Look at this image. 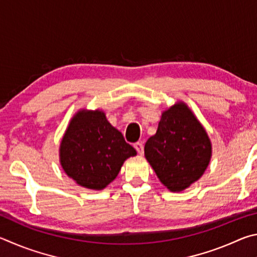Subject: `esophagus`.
<instances>
[{
    "label": "esophagus",
    "instance_id": "obj_1",
    "mask_svg": "<svg viewBox=\"0 0 257 257\" xmlns=\"http://www.w3.org/2000/svg\"><path fill=\"white\" fill-rule=\"evenodd\" d=\"M134 148L138 151L139 155H143V143L142 142H137L134 143Z\"/></svg>",
    "mask_w": 257,
    "mask_h": 257
}]
</instances>
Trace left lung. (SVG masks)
Instances as JSON below:
<instances>
[{
	"mask_svg": "<svg viewBox=\"0 0 257 257\" xmlns=\"http://www.w3.org/2000/svg\"><path fill=\"white\" fill-rule=\"evenodd\" d=\"M211 154L208 133L184 102L163 112L157 133L145 146L147 160L172 192H181L196 182L208 167Z\"/></svg>",
	"mask_w": 257,
	"mask_h": 257,
	"instance_id": "left-lung-1",
	"label": "left lung"
}]
</instances>
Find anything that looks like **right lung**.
<instances>
[{"label": "right lung", "instance_id": "obj_1", "mask_svg": "<svg viewBox=\"0 0 257 257\" xmlns=\"http://www.w3.org/2000/svg\"><path fill=\"white\" fill-rule=\"evenodd\" d=\"M137 155L101 110H79L60 146L62 168L80 186L100 191L118 175L124 161Z\"/></svg>", "mask_w": 257, "mask_h": 257}]
</instances>
